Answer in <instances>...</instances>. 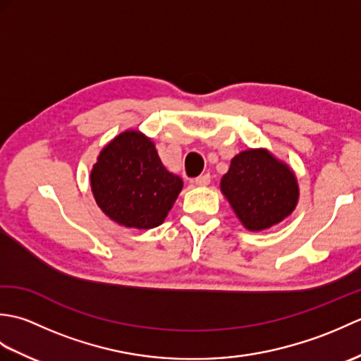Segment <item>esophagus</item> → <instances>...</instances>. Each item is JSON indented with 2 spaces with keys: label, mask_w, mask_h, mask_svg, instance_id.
Masks as SVG:
<instances>
[{
  "label": "esophagus",
  "mask_w": 361,
  "mask_h": 361,
  "mask_svg": "<svg viewBox=\"0 0 361 361\" xmlns=\"http://www.w3.org/2000/svg\"><path fill=\"white\" fill-rule=\"evenodd\" d=\"M211 183V175L209 173H202L200 176L195 178V185L197 186H208Z\"/></svg>",
  "instance_id": "34e87169"
}]
</instances>
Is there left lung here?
<instances>
[{
	"mask_svg": "<svg viewBox=\"0 0 361 361\" xmlns=\"http://www.w3.org/2000/svg\"><path fill=\"white\" fill-rule=\"evenodd\" d=\"M221 192L250 231H262L290 216L298 202L293 172L264 149L245 150L231 159Z\"/></svg>",
	"mask_w": 361,
	"mask_h": 361,
	"instance_id": "left-lung-1",
	"label": "left lung"
}]
</instances>
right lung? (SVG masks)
<instances>
[{
  "label": "right lung",
  "mask_w": 361,
  "mask_h": 361,
  "mask_svg": "<svg viewBox=\"0 0 361 361\" xmlns=\"http://www.w3.org/2000/svg\"><path fill=\"white\" fill-rule=\"evenodd\" d=\"M183 181L166 171L155 145L140 132H124L106 145L91 172V189L119 225L150 229L163 224Z\"/></svg>",
  "instance_id": "1"
}]
</instances>
